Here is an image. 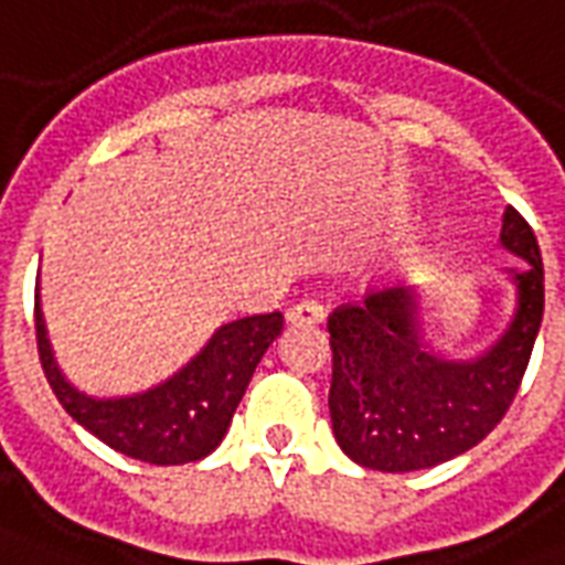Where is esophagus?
I'll return each instance as SVG.
<instances>
[{"instance_id": "34e87169", "label": "esophagus", "mask_w": 565, "mask_h": 565, "mask_svg": "<svg viewBox=\"0 0 565 565\" xmlns=\"http://www.w3.org/2000/svg\"><path fill=\"white\" fill-rule=\"evenodd\" d=\"M326 317V308L315 299H308V302H299L294 305L290 311H287V323L290 326H315V323H323Z\"/></svg>"}]
</instances>
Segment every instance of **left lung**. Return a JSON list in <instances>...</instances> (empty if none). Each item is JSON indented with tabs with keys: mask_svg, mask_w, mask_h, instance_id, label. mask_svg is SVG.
Segmentation results:
<instances>
[{
	"mask_svg": "<svg viewBox=\"0 0 565 565\" xmlns=\"http://www.w3.org/2000/svg\"><path fill=\"white\" fill-rule=\"evenodd\" d=\"M500 242L521 257L509 269L515 315L473 359H449L425 338L416 290L392 287L329 317V416L350 461L413 473L482 443L515 398L545 311V271L533 230L505 206Z\"/></svg>",
	"mask_w": 565,
	"mask_h": 565,
	"instance_id": "left-lung-1",
	"label": "left lung"
}]
</instances>
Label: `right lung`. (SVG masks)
<instances>
[{
	"label": "right lung",
	"mask_w": 565,
	"mask_h": 565,
	"mask_svg": "<svg viewBox=\"0 0 565 565\" xmlns=\"http://www.w3.org/2000/svg\"><path fill=\"white\" fill-rule=\"evenodd\" d=\"M281 329V311L242 317L218 326L198 356L164 383L134 395L95 398L74 386L56 365L41 296L35 294L38 356L62 407L110 449L158 467L200 461L218 449L254 367Z\"/></svg>",
	"instance_id": "1"
}]
</instances>
